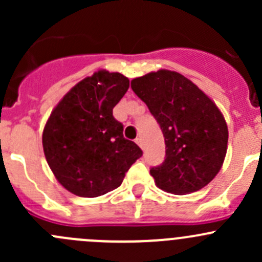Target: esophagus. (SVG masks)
<instances>
[{
	"label": "esophagus",
	"instance_id": "obj_1",
	"mask_svg": "<svg viewBox=\"0 0 262 262\" xmlns=\"http://www.w3.org/2000/svg\"><path fill=\"white\" fill-rule=\"evenodd\" d=\"M136 143L138 144V146L141 147L142 149H143V148H144V144H143V141H142V138H137L136 139Z\"/></svg>",
	"mask_w": 262,
	"mask_h": 262
}]
</instances>
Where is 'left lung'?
Masks as SVG:
<instances>
[{
    "label": "left lung",
    "instance_id": "left-lung-1",
    "mask_svg": "<svg viewBox=\"0 0 262 262\" xmlns=\"http://www.w3.org/2000/svg\"><path fill=\"white\" fill-rule=\"evenodd\" d=\"M132 89L165 137V161L149 171L156 185L176 195L207 186L222 168L228 143L226 119L215 102L175 71L134 78Z\"/></svg>",
    "mask_w": 262,
    "mask_h": 262
}]
</instances>
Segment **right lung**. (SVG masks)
<instances>
[{
	"label": "right lung",
	"mask_w": 262,
	"mask_h": 262,
	"mask_svg": "<svg viewBox=\"0 0 262 262\" xmlns=\"http://www.w3.org/2000/svg\"><path fill=\"white\" fill-rule=\"evenodd\" d=\"M129 89L119 72L100 70L62 97L43 130V149L58 182L72 194L96 198L121 185L142 156L123 137L113 109Z\"/></svg>",
	"instance_id": "1"
}]
</instances>
